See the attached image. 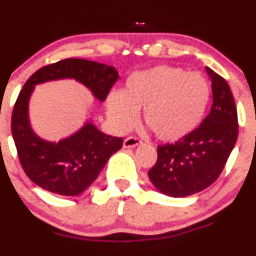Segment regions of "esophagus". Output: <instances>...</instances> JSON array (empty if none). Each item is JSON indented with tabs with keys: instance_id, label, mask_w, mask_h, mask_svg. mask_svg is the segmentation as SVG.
I'll return each instance as SVG.
<instances>
[{
	"instance_id": "esophagus-1",
	"label": "esophagus",
	"mask_w": 256,
	"mask_h": 256,
	"mask_svg": "<svg viewBox=\"0 0 256 256\" xmlns=\"http://www.w3.org/2000/svg\"><path fill=\"white\" fill-rule=\"evenodd\" d=\"M142 144L141 140H138V138H134V136H130V138L124 140V147H125V148H134V147L138 146V144Z\"/></svg>"
}]
</instances>
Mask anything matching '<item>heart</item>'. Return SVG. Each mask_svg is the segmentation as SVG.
Returning a JSON list of instances; mask_svg holds the SVG:
<instances>
[{"label":"heart","mask_w":256,"mask_h":256,"mask_svg":"<svg viewBox=\"0 0 256 256\" xmlns=\"http://www.w3.org/2000/svg\"><path fill=\"white\" fill-rule=\"evenodd\" d=\"M209 82L198 73L157 66L131 74L124 90L106 99L108 115L120 130H128L144 109V121L164 141H177L198 128L210 102Z\"/></svg>","instance_id":"heart-1"}]
</instances>
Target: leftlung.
Wrapping results in <instances>:
<instances>
[{"mask_svg": "<svg viewBox=\"0 0 256 256\" xmlns=\"http://www.w3.org/2000/svg\"><path fill=\"white\" fill-rule=\"evenodd\" d=\"M212 82L210 112L193 132L157 147L148 171L152 184L168 197H187L209 187L223 171L238 138V114L228 82L206 66Z\"/></svg>", "mask_w": 256, "mask_h": 256, "instance_id": "1", "label": "left lung"}]
</instances>
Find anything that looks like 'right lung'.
Segmentation results:
<instances>
[{
    "mask_svg": "<svg viewBox=\"0 0 256 256\" xmlns=\"http://www.w3.org/2000/svg\"><path fill=\"white\" fill-rule=\"evenodd\" d=\"M63 79L80 82L102 102L118 73L115 66L76 58L43 66L26 82L18 95L12 114V136L20 164L32 182L56 194L79 196L96 180L124 140L102 132L92 118L59 141L44 140L34 132L30 100L36 85Z\"/></svg>",
    "mask_w": 256,
    "mask_h": 256,
    "instance_id": "obj_1",
    "label": "right lung"
}]
</instances>
